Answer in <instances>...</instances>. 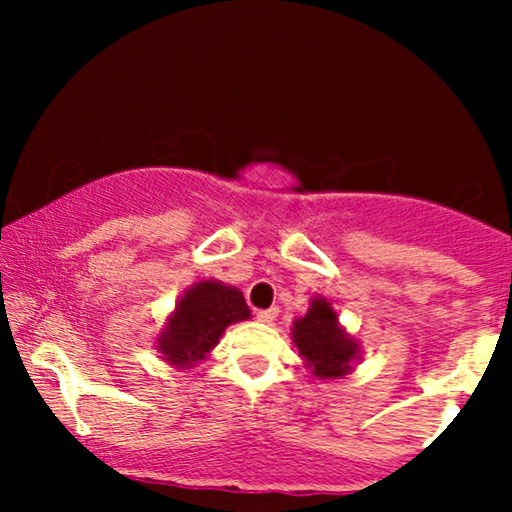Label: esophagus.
<instances>
[{"label":"esophagus","mask_w":512,"mask_h":512,"mask_svg":"<svg viewBox=\"0 0 512 512\" xmlns=\"http://www.w3.org/2000/svg\"><path fill=\"white\" fill-rule=\"evenodd\" d=\"M277 314H279L277 307H268V310H258L256 319L263 321V324H272V321L277 319Z\"/></svg>","instance_id":"obj_1"}]
</instances>
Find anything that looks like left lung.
Here are the masks:
<instances>
[{"label":"left lung","instance_id":"obj_1","mask_svg":"<svg viewBox=\"0 0 512 512\" xmlns=\"http://www.w3.org/2000/svg\"><path fill=\"white\" fill-rule=\"evenodd\" d=\"M291 340L305 366L319 380H340L352 373L359 359V342L340 326L338 314L326 298H312L305 317L293 321Z\"/></svg>","mask_w":512,"mask_h":512}]
</instances>
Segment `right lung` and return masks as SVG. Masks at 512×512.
Listing matches in <instances>:
<instances>
[{
  "label": "right lung",
  "instance_id": "add662e5",
  "mask_svg": "<svg viewBox=\"0 0 512 512\" xmlns=\"http://www.w3.org/2000/svg\"><path fill=\"white\" fill-rule=\"evenodd\" d=\"M249 317L251 310L235 286L205 279L186 289L179 298L177 310L167 317L156 347L170 366L191 368L207 359L230 324Z\"/></svg>",
  "mask_w": 512,
  "mask_h": 512
}]
</instances>
